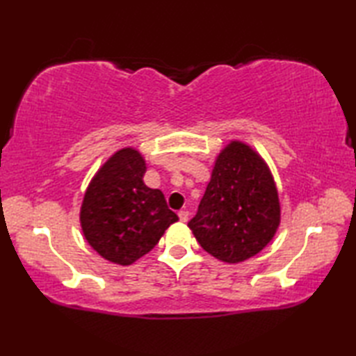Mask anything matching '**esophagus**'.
<instances>
[{
    "label": "esophagus",
    "instance_id": "1",
    "mask_svg": "<svg viewBox=\"0 0 356 356\" xmlns=\"http://www.w3.org/2000/svg\"><path fill=\"white\" fill-rule=\"evenodd\" d=\"M188 217H190V213L188 211H179V218L180 222H186Z\"/></svg>",
    "mask_w": 356,
    "mask_h": 356
}]
</instances>
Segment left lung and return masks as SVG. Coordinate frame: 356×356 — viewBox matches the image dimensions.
I'll return each mask as SVG.
<instances>
[{
  "mask_svg": "<svg viewBox=\"0 0 356 356\" xmlns=\"http://www.w3.org/2000/svg\"><path fill=\"white\" fill-rule=\"evenodd\" d=\"M278 225V194L266 163L245 143L231 142L188 222L194 237L216 259L238 263L259 254Z\"/></svg>",
  "mask_w": 356,
  "mask_h": 356,
  "instance_id": "left-lung-1",
  "label": "left lung"
}]
</instances>
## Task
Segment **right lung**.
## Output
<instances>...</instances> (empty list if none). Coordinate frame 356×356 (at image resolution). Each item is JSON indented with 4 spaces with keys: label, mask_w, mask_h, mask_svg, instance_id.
Wrapping results in <instances>:
<instances>
[{
    "label": "right lung",
    "mask_w": 356,
    "mask_h": 356,
    "mask_svg": "<svg viewBox=\"0 0 356 356\" xmlns=\"http://www.w3.org/2000/svg\"><path fill=\"white\" fill-rule=\"evenodd\" d=\"M145 171L139 151L119 149L96 172L81 207L82 232L90 246L122 266L149 252L179 220L162 191L143 184Z\"/></svg>",
    "instance_id": "1"
}]
</instances>
